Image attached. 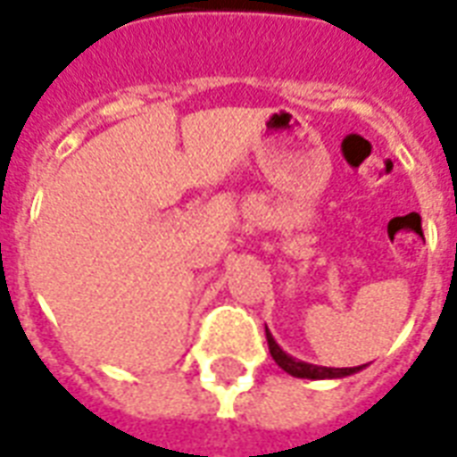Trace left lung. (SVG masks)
I'll list each match as a JSON object with an SVG mask.
<instances>
[{
	"mask_svg": "<svg viewBox=\"0 0 457 457\" xmlns=\"http://www.w3.org/2000/svg\"><path fill=\"white\" fill-rule=\"evenodd\" d=\"M267 343L269 353L274 357V362H277L284 372H288L291 377H298V379H343V377H350V374L364 370V364H360V367H318V364L296 360V357H291V354L281 350V345H278L277 340H274V336L269 333V328Z\"/></svg>",
	"mask_w": 457,
	"mask_h": 457,
	"instance_id": "8db88e82",
	"label": "left lung"
}]
</instances>
